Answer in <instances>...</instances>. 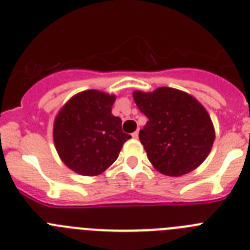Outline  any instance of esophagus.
Segmentation results:
<instances>
[{
  "label": "esophagus",
  "instance_id": "34e87169",
  "mask_svg": "<svg viewBox=\"0 0 250 250\" xmlns=\"http://www.w3.org/2000/svg\"><path fill=\"white\" fill-rule=\"evenodd\" d=\"M132 137H133V138H138V137H139V132H138V130H136V132H134V133H132Z\"/></svg>",
  "mask_w": 250,
  "mask_h": 250
}]
</instances>
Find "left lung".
Here are the masks:
<instances>
[{
	"label": "left lung",
	"instance_id": "1",
	"mask_svg": "<svg viewBox=\"0 0 250 250\" xmlns=\"http://www.w3.org/2000/svg\"><path fill=\"white\" fill-rule=\"evenodd\" d=\"M134 102L148 117L139 139L153 167L167 176H181L199 167L214 142L208 112L193 96L171 87L134 91Z\"/></svg>",
	"mask_w": 250,
	"mask_h": 250
}]
</instances>
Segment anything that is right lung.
Here are the masks:
<instances>
[{
    "mask_svg": "<svg viewBox=\"0 0 250 250\" xmlns=\"http://www.w3.org/2000/svg\"><path fill=\"white\" fill-rule=\"evenodd\" d=\"M114 101V95L86 90L58 112L53 128L55 149L72 171L85 176L102 174L130 138L122 132V120L112 114Z\"/></svg>",
    "mask_w": 250,
    "mask_h": 250,
    "instance_id": "add662e5",
    "label": "right lung"
}]
</instances>
